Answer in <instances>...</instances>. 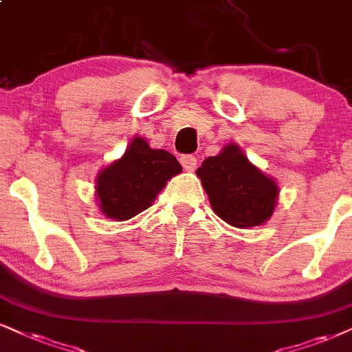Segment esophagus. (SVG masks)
Instances as JSON below:
<instances>
[{
    "label": "esophagus",
    "mask_w": 352,
    "mask_h": 352,
    "mask_svg": "<svg viewBox=\"0 0 352 352\" xmlns=\"http://www.w3.org/2000/svg\"><path fill=\"white\" fill-rule=\"evenodd\" d=\"M180 164L184 166L185 170H195V167H197V157H195V155H191V154L182 155Z\"/></svg>",
    "instance_id": "obj_1"
}]
</instances>
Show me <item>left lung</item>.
Here are the masks:
<instances>
[{
	"instance_id": "8db88e82",
	"label": "left lung",
	"mask_w": 352,
	"mask_h": 352,
	"mask_svg": "<svg viewBox=\"0 0 352 352\" xmlns=\"http://www.w3.org/2000/svg\"><path fill=\"white\" fill-rule=\"evenodd\" d=\"M212 211L235 228H255L273 216L279 188L235 143L224 146L197 170Z\"/></svg>"
}]
</instances>
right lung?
<instances>
[{"label":"right lung","mask_w":352,"mask_h":352,"mask_svg":"<svg viewBox=\"0 0 352 352\" xmlns=\"http://www.w3.org/2000/svg\"><path fill=\"white\" fill-rule=\"evenodd\" d=\"M182 172L175 155L153 149L136 136L118 161L102 168L96 180L100 212L110 219L126 221L148 209L167 180Z\"/></svg>","instance_id":"add662e5"}]
</instances>
